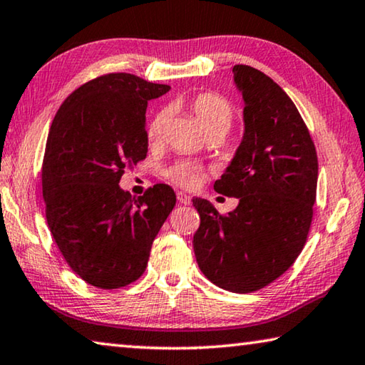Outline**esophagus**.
Segmentation results:
<instances>
[{"label":"esophagus","instance_id":"esophagus-1","mask_svg":"<svg viewBox=\"0 0 365 365\" xmlns=\"http://www.w3.org/2000/svg\"><path fill=\"white\" fill-rule=\"evenodd\" d=\"M177 200H178V203H180V205H190V203H192V198H190V196L187 193H183V192H178L177 193Z\"/></svg>","mask_w":365,"mask_h":365}]
</instances>
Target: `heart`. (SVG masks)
I'll use <instances>...</instances> for the list:
<instances>
[{"mask_svg": "<svg viewBox=\"0 0 365 365\" xmlns=\"http://www.w3.org/2000/svg\"><path fill=\"white\" fill-rule=\"evenodd\" d=\"M193 115L207 135H225L234 120V106L224 96L216 92H201L195 96L190 103ZM169 118L167 110H160L154 115L148 126V138L151 143L159 141L164 135V128ZM165 175L170 182L182 185V187H193L205 175L203 167L193 162H175L165 170Z\"/></svg>", "mask_w": 365, "mask_h": 365, "instance_id": "1", "label": "heart"}]
</instances>
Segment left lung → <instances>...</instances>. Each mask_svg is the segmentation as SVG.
Masks as SVG:
<instances>
[{
    "label": "left lung",
    "mask_w": 365,
    "mask_h": 365,
    "mask_svg": "<svg viewBox=\"0 0 365 365\" xmlns=\"http://www.w3.org/2000/svg\"><path fill=\"white\" fill-rule=\"evenodd\" d=\"M245 101V135L214 190L239 198L221 214L193 198L200 269L212 284L247 294L291 268L307 242L317 198L318 159L307 125L284 91L247 65L232 68Z\"/></svg>",
    "instance_id": "left-lung-1"
}]
</instances>
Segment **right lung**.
I'll use <instances>...</instances> for the list:
<instances>
[{"label":"right lung","instance_id":"right-lung-1","mask_svg":"<svg viewBox=\"0 0 365 365\" xmlns=\"http://www.w3.org/2000/svg\"><path fill=\"white\" fill-rule=\"evenodd\" d=\"M169 89L130 73L102 74L69 94L51 121L45 216L68 266L91 286L120 289L141 277L175 206L165 183L138 198L118 187L126 167L146 159L148 101Z\"/></svg>","mask_w":365,"mask_h":365}]
</instances>
